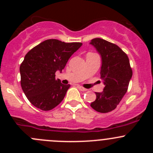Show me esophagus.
I'll return each instance as SVG.
<instances>
[{
	"mask_svg": "<svg viewBox=\"0 0 153 153\" xmlns=\"http://www.w3.org/2000/svg\"><path fill=\"white\" fill-rule=\"evenodd\" d=\"M78 89H79L81 91H83V92H84V91L87 90V89H86V88L83 87V86H78Z\"/></svg>",
	"mask_w": 153,
	"mask_h": 153,
	"instance_id": "1",
	"label": "esophagus"
}]
</instances>
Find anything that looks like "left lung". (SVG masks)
<instances>
[{
  "label": "left lung",
  "mask_w": 153,
  "mask_h": 153,
  "mask_svg": "<svg viewBox=\"0 0 153 153\" xmlns=\"http://www.w3.org/2000/svg\"><path fill=\"white\" fill-rule=\"evenodd\" d=\"M90 44L101 56L100 74L104 84V91L95 92L96 99L90 106L97 112L106 113L115 109L126 94L132 70L127 55L116 44L98 38Z\"/></svg>",
  "instance_id": "8db88e82"
}]
</instances>
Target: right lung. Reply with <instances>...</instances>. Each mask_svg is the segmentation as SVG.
I'll list each match as a JSON object with an SVG mask.
<instances>
[{
	"label": "right lung",
	"mask_w": 153,
	"mask_h": 153,
	"mask_svg": "<svg viewBox=\"0 0 153 153\" xmlns=\"http://www.w3.org/2000/svg\"><path fill=\"white\" fill-rule=\"evenodd\" d=\"M82 43H65L57 39L43 41L27 52L20 66L21 85L31 104L43 111L57 106L70 85L55 79V72L64 69Z\"/></svg>",
	"instance_id": "1"
}]
</instances>
